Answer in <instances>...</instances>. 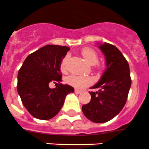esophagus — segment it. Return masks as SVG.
I'll list each match as a JSON object with an SVG mask.
<instances>
[{
    "mask_svg": "<svg viewBox=\"0 0 149 149\" xmlns=\"http://www.w3.org/2000/svg\"><path fill=\"white\" fill-rule=\"evenodd\" d=\"M74 92H75L76 94H80L81 93V90H78V89H74Z\"/></svg>",
    "mask_w": 149,
    "mask_h": 149,
    "instance_id": "34e87169",
    "label": "esophagus"
}]
</instances>
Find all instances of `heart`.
<instances>
[{"instance_id": "heart-1", "label": "heart", "mask_w": 149, "mask_h": 149, "mask_svg": "<svg viewBox=\"0 0 149 149\" xmlns=\"http://www.w3.org/2000/svg\"><path fill=\"white\" fill-rule=\"evenodd\" d=\"M81 54L84 60L88 63L89 65H95L98 61V54L93 48L91 47H84L81 50ZM68 61V56H65L63 58L61 64V70H65L66 63ZM66 81L71 86L77 88H83L84 87L88 86L92 83L93 79L91 77L84 75H78V74H71L68 76L66 78Z\"/></svg>"}]
</instances>
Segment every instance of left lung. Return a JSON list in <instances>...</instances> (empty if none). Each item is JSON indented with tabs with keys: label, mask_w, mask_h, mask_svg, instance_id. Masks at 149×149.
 Here are the masks:
<instances>
[{
	"label": "left lung",
	"mask_w": 149,
	"mask_h": 149,
	"mask_svg": "<svg viewBox=\"0 0 149 149\" xmlns=\"http://www.w3.org/2000/svg\"><path fill=\"white\" fill-rule=\"evenodd\" d=\"M98 47L105 57L106 68L99 81L91 87L99 90L89 92L91 101L82 106V111L91 122L104 123L119 114L125 106L132 81L129 65L122 52L108 43Z\"/></svg>",
	"instance_id": "left-lung-1"
}]
</instances>
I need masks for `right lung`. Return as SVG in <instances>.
Returning <instances> with one entry per match:
<instances>
[{
    "label": "right lung",
    "mask_w": 149,
    "mask_h": 149,
    "mask_svg": "<svg viewBox=\"0 0 149 149\" xmlns=\"http://www.w3.org/2000/svg\"><path fill=\"white\" fill-rule=\"evenodd\" d=\"M70 48L67 46L46 45L27 56L17 74V92L24 106L38 119L48 120L62 108L65 97L74 88L62 84L61 64ZM51 82L58 86L50 89Z\"/></svg>",
    "instance_id": "add662e5"
}]
</instances>
